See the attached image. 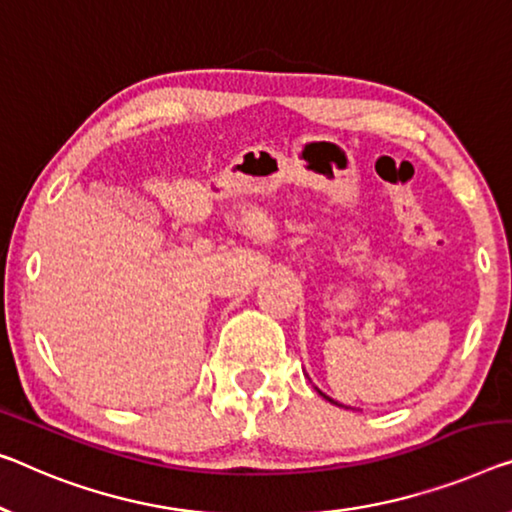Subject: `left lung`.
<instances>
[{"label": "left lung", "mask_w": 512, "mask_h": 512, "mask_svg": "<svg viewBox=\"0 0 512 512\" xmlns=\"http://www.w3.org/2000/svg\"><path fill=\"white\" fill-rule=\"evenodd\" d=\"M319 395H324V393H322V391H319ZM324 398H326V400H329V402H333V400L329 398V395H324ZM333 404H338V402H333Z\"/></svg>", "instance_id": "left-lung-1"}]
</instances>
